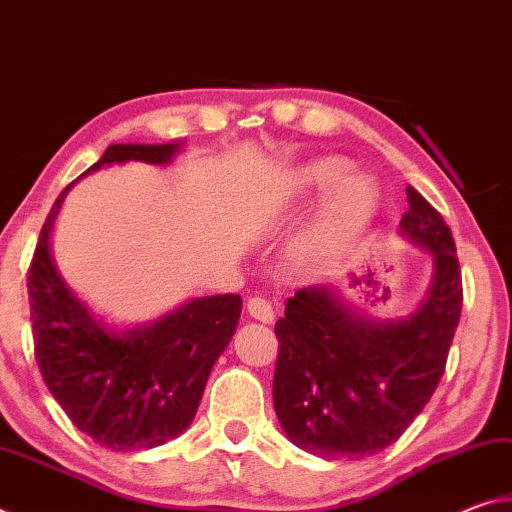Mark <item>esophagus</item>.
Instances as JSON below:
<instances>
[{
    "label": "esophagus",
    "instance_id": "obj_1",
    "mask_svg": "<svg viewBox=\"0 0 512 512\" xmlns=\"http://www.w3.org/2000/svg\"><path fill=\"white\" fill-rule=\"evenodd\" d=\"M248 314H250V318L259 320V323H273V318H275L271 302H266L264 298H250Z\"/></svg>",
    "mask_w": 512,
    "mask_h": 512
}]
</instances>
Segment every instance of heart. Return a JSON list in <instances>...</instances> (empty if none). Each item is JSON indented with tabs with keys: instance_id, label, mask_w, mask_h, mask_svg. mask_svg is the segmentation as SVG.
Here are the masks:
<instances>
[{
	"instance_id": "1",
	"label": "heart",
	"mask_w": 512,
	"mask_h": 512,
	"mask_svg": "<svg viewBox=\"0 0 512 512\" xmlns=\"http://www.w3.org/2000/svg\"><path fill=\"white\" fill-rule=\"evenodd\" d=\"M352 167L343 158H320L302 164L293 176L300 192L327 194V203L314 223L298 237L293 257L300 266L316 268L343 253L375 214V194L363 180L350 178Z\"/></svg>"
}]
</instances>
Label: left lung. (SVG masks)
<instances>
[{
	"instance_id": "8db88e82",
	"label": "left lung",
	"mask_w": 512,
	"mask_h": 512,
	"mask_svg": "<svg viewBox=\"0 0 512 512\" xmlns=\"http://www.w3.org/2000/svg\"><path fill=\"white\" fill-rule=\"evenodd\" d=\"M400 235L427 250L431 282L411 314L366 316L334 284L287 300L275 323L277 420L320 458H357L393 445L436 391L463 307L456 246L420 192L406 187Z\"/></svg>"
}]
</instances>
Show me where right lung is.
<instances>
[{
    "mask_svg": "<svg viewBox=\"0 0 512 512\" xmlns=\"http://www.w3.org/2000/svg\"><path fill=\"white\" fill-rule=\"evenodd\" d=\"M180 151L183 142L112 144L81 178L112 164H171ZM72 185L51 207L29 268L38 368L67 418L94 443L124 454L164 445L192 424L207 377L237 329L241 298H192L146 323H106L51 255V232Z\"/></svg>",
    "mask_w": 512,
    "mask_h": 512,
    "instance_id": "right-lung-1",
    "label": "right lung"
}]
</instances>
